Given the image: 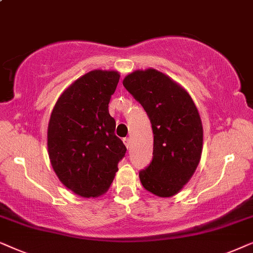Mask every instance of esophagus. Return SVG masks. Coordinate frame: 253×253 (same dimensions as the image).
I'll use <instances>...</instances> for the list:
<instances>
[{
    "instance_id": "esophagus-1",
    "label": "esophagus",
    "mask_w": 253,
    "mask_h": 253,
    "mask_svg": "<svg viewBox=\"0 0 253 253\" xmlns=\"http://www.w3.org/2000/svg\"><path fill=\"white\" fill-rule=\"evenodd\" d=\"M123 141H124L125 146H126L129 149V148H130V137H125Z\"/></svg>"
}]
</instances>
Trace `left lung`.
Listing matches in <instances>:
<instances>
[{"label":"left lung","instance_id":"1","mask_svg":"<svg viewBox=\"0 0 253 253\" xmlns=\"http://www.w3.org/2000/svg\"><path fill=\"white\" fill-rule=\"evenodd\" d=\"M123 84L143 106L153 127V161L139 173L141 184L157 197H173L190 181L203 153L197 106L179 83L154 68L128 74Z\"/></svg>","mask_w":253,"mask_h":253}]
</instances>
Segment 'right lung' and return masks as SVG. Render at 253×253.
I'll list each match as a JSON object with an SVG mask.
<instances>
[{
    "instance_id": "1",
    "label": "right lung",
    "mask_w": 253,
    "mask_h": 253,
    "mask_svg": "<svg viewBox=\"0 0 253 253\" xmlns=\"http://www.w3.org/2000/svg\"><path fill=\"white\" fill-rule=\"evenodd\" d=\"M120 74L95 69L84 74L60 95L50 113L47 148L54 172L74 193L98 198L106 193L125 156L109 113Z\"/></svg>"
}]
</instances>
